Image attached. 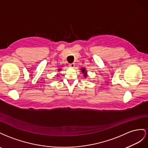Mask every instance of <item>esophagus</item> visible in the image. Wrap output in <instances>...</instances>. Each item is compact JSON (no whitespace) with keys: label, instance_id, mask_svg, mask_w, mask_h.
Instances as JSON below:
<instances>
[{"label":"esophagus","instance_id":"34e87169","mask_svg":"<svg viewBox=\"0 0 148 148\" xmlns=\"http://www.w3.org/2000/svg\"><path fill=\"white\" fill-rule=\"evenodd\" d=\"M69 66L70 67H71V68H73V67H74V66H75V64L74 63H71V64H69Z\"/></svg>","mask_w":148,"mask_h":148}]
</instances>
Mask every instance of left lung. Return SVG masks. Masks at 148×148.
I'll return each mask as SVG.
<instances>
[{"instance_id":"1","label":"left lung","mask_w":148,"mask_h":148,"mask_svg":"<svg viewBox=\"0 0 148 148\" xmlns=\"http://www.w3.org/2000/svg\"><path fill=\"white\" fill-rule=\"evenodd\" d=\"M81 71L82 72V73L84 74L83 75L84 76V77L86 78L87 77V72L86 71V67H82V68H81Z\"/></svg>"}]
</instances>
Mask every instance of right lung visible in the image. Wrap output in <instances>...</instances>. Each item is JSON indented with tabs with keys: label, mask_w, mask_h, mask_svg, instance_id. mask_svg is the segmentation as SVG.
<instances>
[{
	"label": "right lung",
	"mask_w": 148,
	"mask_h": 148,
	"mask_svg": "<svg viewBox=\"0 0 148 148\" xmlns=\"http://www.w3.org/2000/svg\"><path fill=\"white\" fill-rule=\"evenodd\" d=\"M61 69H62L61 68H58V71H60Z\"/></svg>",
	"instance_id": "obj_1"
}]
</instances>
